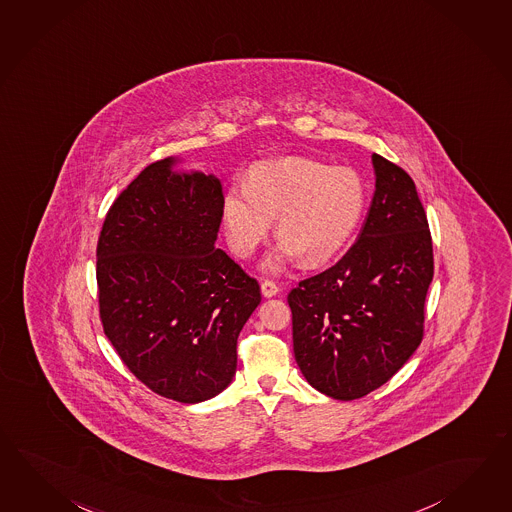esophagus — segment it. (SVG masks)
Listing matches in <instances>:
<instances>
[{"label":"esophagus","mask_w":512,"mask_h":512,"mask_svg":"<svg viewBox=\"0 0 512 512\" xmlns=\"http://www.w3.org/2000/svg\"><path fill=\"white\" fill-rule=\"evenodd\" d=\"M262 293L265 297H274L280 293V286L273 280H262Z\"/></svg>","instance_id":"1"}]
</instances>
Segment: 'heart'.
I'll use <instances>...</instances> for the list:
<instances>
[{
    "label": "heart",
    "instance_id": "obj_1",
    "mask_svg": "<svg viewBox=\"0 0 512 512\" xmlns=\"http://www.w3.org/2000/svg\"><path fill=\"white\" fill-rule=\"evenodd\" d=\"M367 204V186L352 167H330L309 158H284L250 167L247 184L223 195V226L230 249L250 258L260 249L276 217L280 245L269 271L298 258L317 267L339 254Z\"/></svg>",
    "mask_w": 512,
    "mask_h": 512
}]
</instances>
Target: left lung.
<instances>
[{
	"label": "left lung",
	"instance_id": "left-lung-1",
	"mask_svg": "<svg viewBox=\"0 0 512 512\" xmlns=\"http://www.w3.org/2000/svg\"><path fill=\"white\" fill-rule=\"evenodd\" d=\"M376 191L356 243L287 295L293 350L311 387L335 400L372 393L424 337L433 243L415 182L372 155Z\"/></svg>",
	"mask_w": 512,
	"mask_h": 512
}]
</instances>
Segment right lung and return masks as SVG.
<instances>
[{"instance_id": "1", "label": "right lung", "mask_w": 512, "mask_h": 512, "mask_svg": "<svg viewBox=\"0 0 512 512\" xmlns=\"http://www.w3.org/2000/svg\"><path fill=\"white\" fill-rule=\"evenodd\" d=\"M145 167L112 203L97 239L99 319L123 365L153 393L197 404L236 374L238 337L260 284L215 249L223 188Z\"/></svg>"}]
</instances>
